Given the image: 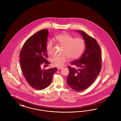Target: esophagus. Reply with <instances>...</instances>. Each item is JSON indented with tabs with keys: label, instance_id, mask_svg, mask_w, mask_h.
Instances as JSON below:
<instances>
[{
	"label": "esophagus",
	"instance_id": "1",
	"mask_svg": "<svg viewBox=\"0 0 121 121\" xmlns=\"http://www.w3.org/2000/svg\"><path fill=\"white\" fill-rule=\"evenodd\" d=\"M62 67H58V70H60V69H62Z\"/></svg>",
	"mask_w": 121,
	"mask_h": 121
}]
</instances>
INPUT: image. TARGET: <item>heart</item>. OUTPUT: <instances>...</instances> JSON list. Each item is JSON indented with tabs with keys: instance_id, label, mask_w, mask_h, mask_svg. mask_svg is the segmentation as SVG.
I'll return each mask as SVG.
<instances>
[{
	"instance_id": "1",
	"label": "heart",
	"mask_w": 121,
	"mask_h": 121,
	"mask_svg": "<svg viewBox=\"0 0 121 121\" xmlns=\"http://www.w3.org/2000/svg\"><path fill=\"white\" fill-rule=\"evenodd\" d=\"M55 40L59 44L62 45L61 55H54L51 59L52 65L60 67L67 61V57L70 59L78 58L84 49L85 41L82 38L77 37L74 38L66 33L60 34L55 37ZM48 54L51 55L54 52L53 43L51 39L48 41L46 46Z\"/></svg>"
}]
</instances>
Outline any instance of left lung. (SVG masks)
Masks as SVG:
<instances>
[{"label": "left lung", "instance_id": "8db88e82", "mask_svg": "<svg viewBox=\"0 0 121 121\" xmlns=\"http://www.w3.org/2000/svg\"><path fill=\"white\" fill-rule=\"evenodd\" d=\"M83 37L86 43V50L80 59L70 63L78 68L68 67L69 73L67 78V84L73 90L81 91L88 88L95 82L102 68V53L97 41L84 31H78Z\"/></svg>", "mask_w": 121, "mask_h": 121}]
</instances>
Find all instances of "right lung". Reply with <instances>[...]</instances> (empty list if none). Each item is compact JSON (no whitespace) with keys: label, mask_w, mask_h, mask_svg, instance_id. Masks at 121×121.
I'll list each match as a JSON object with an SVG mask.
<instances>
[{"label":"right lung","mask_w":121,"mask_h":121,"mask_svg":"<svg viewBox=\"0 0 121 121\" xmlns=\"http://www.w3.org/2000/svg\"><path fill=\"white\" fill-rule=\"evenodd\" d=\"M48 29H43L29 38L22 47L20 60L22 72L28 83L35 89L42 90L51 83L57 68L41 69L43 64L48 66L46 50Z\"/></svg>","instance_id":"right-lung-1"}]
</instances>
